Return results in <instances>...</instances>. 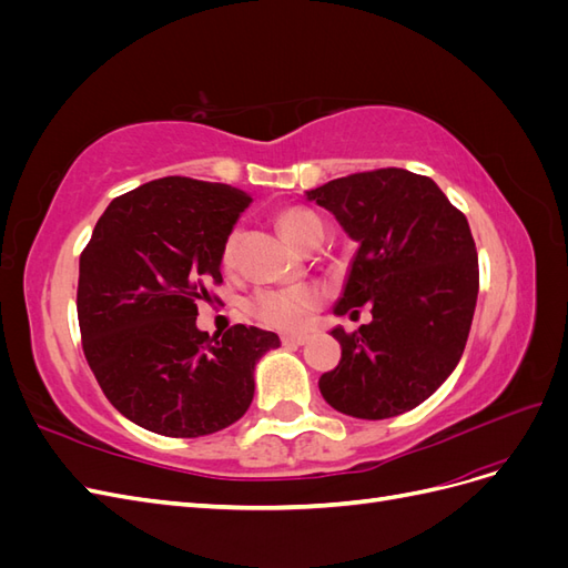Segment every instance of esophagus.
<instances>
[{
  "mask_svg": "<svg viewBox=\"0 0 568 568\" xmlns=\"http://www.w3.org/2000/svg\"><path fill=\"white\" fill-rule=\"evenodd\" d=\"M282 341H284V346H305V343L311 341V336H307V334H284Z\"/></svg>",
  "mask_w": 568,
  "mask_h": 568,
  "instance_id": "1",
  "label": "esophagus"
}]
</instances>
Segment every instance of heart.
<instances>
[{
    "label": "heart",
    "instance_id": "obj_1",
    "mask_svg": "<svg viewBox=\"0 0 568 568\" xmlns=\"http://www.w3.org/2000/svg\"><path fill=\"white\" fill-rule=\"evenodd\" d=\"M277 225L288 242L301 248H311L326 234L324 220L315 211L301 209V205L282 211L277 215ZM236 242L239 236L236 232H232L227 236L225 248H222V261H225V265L234 263ZM315 305H317V294L311 286L257 288L246 303L251 315L274 326V329H296V326L303 322V317L311 313Z\"/></svg>",
    "mask_w": 568,
    "mask_h": 568
}]
</instances>
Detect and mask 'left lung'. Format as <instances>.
<instances>
[{
	"instance_id": "left-lung-1",
	"label": "left lung",
	"mask_w": 568,
	"mask_h": 568,
	"mask_svg": "<svg viewBox=\"0 0 568 568\" xmlns=\"http://www.w3.org/2000/svg\"><path fill=\"white\" fill-rule=\"evenodd\" d=\"M329 211L357 251L334 315L372 322L355 334L334 326L341 363L320 376L334 409L388 419L422 405L455 372L478 298L469 222L424 175L403 168L338 178L305 192Z\"/></svg>"
}]
</instances>
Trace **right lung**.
Listing matches in <instances>:
<instances>
[{"mask_svg":"<svg viewBox=\"0 0 568 568\" xmlns=\"http://www.w3.org/2000/svg\"><path fill=\"white\" fill-rule=\"evenodd\" d=\"M248 203L230 184L153 180L109 203L80 255L84 357L111 405L146 432L196 438L242 419L257 359L280 348L257 326L234 324L222 338L196 326Z\"/></svg>","mask_w":568,"mask_h":568,"instance_id":"1","label":"right lung"}]
</instances>
